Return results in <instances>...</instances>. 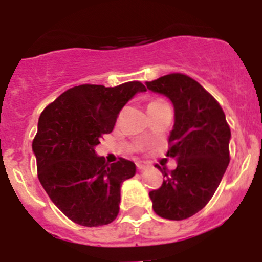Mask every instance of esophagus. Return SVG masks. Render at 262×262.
Masks as SVG:
<instances>
[{
	"label": "esophagus",
	"mask_w": 262,
	"mask_h": 262,
	"mask_svg": "<svg viewBox=\"0 0 262 262\" xmlns=\"http://www.w3.org/2000/svg\"><path fill=\"white\" fill-rule=\"evenodd\" d=\"M136 166H138L139 170H145V169L148 168L147 164H144V163H138V164H136Z\"/></svg>",
	"instance_id": "1"
}]
</instances>
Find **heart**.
I'll list each match as a JSON object with an SVG mask.
<instances>
[{"instance_id":"heart-1","label":"heart","mask_w":262,"mask_h":262,"mask_svg":"<svg viewBox=\"0 0 262 262\" xmlns=\"http://www.w3.org/2000/svg\"><path fill=\"white\" fill-rule=\"evenodd\" d=\"M154 102H157V101H154Z\"/></svg>"}]
</instances>
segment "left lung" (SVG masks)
<instances>
[{
    "instance_id": "1",
    "label": "left lung",
    "mask_w": 262,
    "mask_h": 262,
    "mask_svg": "<svg viewBox=\"0 0 262 262\" xmlns=\"http://www.w3.org/2000/svg\"><path fill=\"white\" fill-rule=\"evenodd\" d=\"M145 85L173 103L166 156L177 160L170 174L157 166L166 178L149 198L159 216L182 221L202 210L221 184L230 164L231 129L216 99L189 76L172 73Z\"/></svg>"
}]
</instances>
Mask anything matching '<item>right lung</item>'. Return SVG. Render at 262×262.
Returning <instances> with one entry per match:
<instances>
[{
  "label": "right lung",
  "mask_w": 262,
  "mask_h": 262,
  "mask_svg": "<svg viewBox=\"0 0 262 262\" xmlns=\"http://www.w3.org/2000/svg\"><path fill=\"white\" fill-rule=\"evenodd\" d=\"M139 81L119 86L80 85L57 97L43 110L32 142L38 178L55 206L85 227L111 223L119 212L120 186L134 177L133 161L107 164L96 145L113 131L118 114L135 94Z\"/></svg>",
  "instance_id": "add662e5"
}]
</instances>
